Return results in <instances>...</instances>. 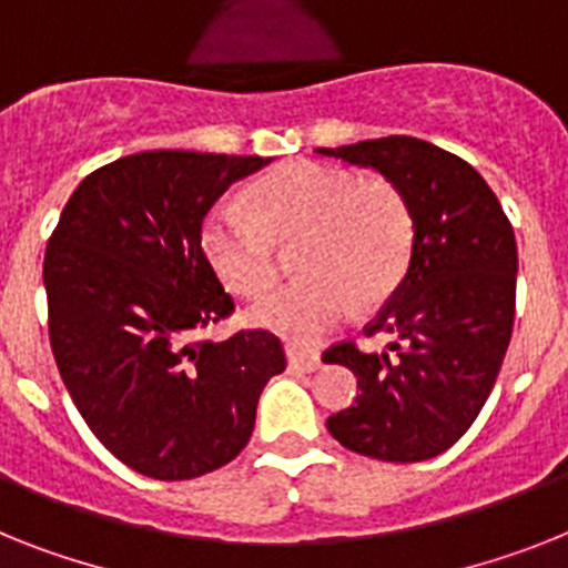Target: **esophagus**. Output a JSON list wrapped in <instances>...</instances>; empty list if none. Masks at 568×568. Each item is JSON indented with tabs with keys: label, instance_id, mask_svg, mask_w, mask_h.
I'll return each instance as SVG.
<instances>
[{
	"label": "esophagus",
	"instance_id": "esophagus-1",
	"mask_svg": "<svg viewBox=\"0 0 568 568\" xmlns=\"http://www.w3.org/2000/svg\"><path fill=\"white\" fill-rule=\"evenodd\" d=\"M287 363L295 372H316L318 365H322V357H318L316 351L302 348V345H287Z\"/></svg>",
	"mask_w": 568,
	"mask_h": 568
}]
</instances>
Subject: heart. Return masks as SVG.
Instances as JSON below:
<instances>
[{"label":"heart","mask_w":568,"mask_h":568,"mask_svg":"<svg viewBox=\"0 0 568 568\" xmlns=\"http://www.w3.org/2000/svg\"><path fill=\"white\" fill-rule=\"evenodd\" d=\"M252 211L223 200L205 214L200 243L234 293L252 295L275 275L278 241H293L290 284L266 290L250 307V322L316 339L351 304H374L400 281L412 250V211L386 180H363L348 168L295 162L250 191Z\"/></svg>","instance_id":"b5f03b06"}]
</instances>
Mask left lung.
<instances>
[{"label":"left lung","instance_id":"8db88e82","mask_svg":"<svg viewBox=\"0 0 568 568\" xmlns=\"http://www.w3.org/2000/svg\"><path fill=\"white\" fill-rule=\"evenodd\" d=\"M372 168L412 211L406 275L365 336L386 351L339 342L325 363L354 372V406L327 418L342 447L379 462H426L462 438L503 368L517 304V241L496 194L464 159L412 135L318 148Z\"/></svg>","mask_w":568,"mask_h":568}]
</instances>
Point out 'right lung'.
Instances as JSON below:
<instances>
[{
    "label": "right lung",
    "mask_w": 568,
    "mask_h": 568,
    "mask_svg": "<svg viewBox=\"0 0 568 568\" xmlns=\"http://www.w3.org/2000/svg\"><path fill=\"white\" fill-rule=\"evenodd\" d=\"M270 162L194 150L115 159L74 189L51 234L42 281L60 377L98 442L150 479L232 462L257 397L287 368L270 331L200 339L234 311L200 243L203 217Z\"/></svg>",
    "instance_id": "add662e5"
}]
</instances>
